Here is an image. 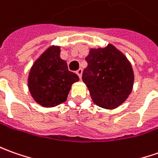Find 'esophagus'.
Wrapping results in <instances>:
<instances>
[{"label": "esophagus", "instance_id": "34e87169", "mask_svg": "<svg viewBox=\"0 0 158 158\" xmlns=\"http://www.w3.org/2000/svg\"><path fill=\"white\" fill-rule=\"evenodd\" d=\"M76 73L78 74V76L79 77V79H81V78H82V73H83V70H82L81 68H79V70L76 72Z\"/></svg>", "mask_w": 158, "mask_h": 158}]
</instances>
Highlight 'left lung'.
Masks as SVG:
<instances>
[{"instance_id": "obj_1", "label": "left lung", "mask_w": 158, "mask_h": 158, "mask_svg": "<svg viewBox=\"0 0 158 158\" xmlns=\"http://www.w3.org/2000/svg\"><path fill=\"white\" fill-rule=\"evenodd\" d=\"M85 60L88 65L82 79L93 103L107 110L118 108L132 92L134 72L130 60L112 44L90 48Z\"/></svg>"}]
</instances>
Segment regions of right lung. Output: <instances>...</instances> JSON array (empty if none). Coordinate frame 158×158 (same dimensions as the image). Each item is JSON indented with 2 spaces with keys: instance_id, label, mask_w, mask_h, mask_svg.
I'll return each mask as SVG.
<instances>
[{
  "instance_id": "obj_1",
  "label": "right lung",
  "mask_w": 158,
  "mask_h": 158,
  "mask_svg": "<svg viewBox=\"0 0 158 158\" xmlns=\"http://www.w3.org/2000/svg\"><path fill=\"white\" fill-rule=\"evenodd\" d=\"M78 75L70 72L66 61L60 58V47L50 46L31 66L27 87L38 105L51 108L64 103Z\"/></svg>"
}]
</instances>
